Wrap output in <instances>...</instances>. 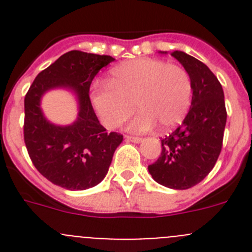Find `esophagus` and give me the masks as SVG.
Listing matches in <instances>:
<instances>
[{
    "instance_id": "obj_1",
    "label": "esophagus",
    "mask_w": 252,
    "mask_h": 252,
    "mask_svg": "<svg viewBox=\"0 0 252 252\" xmlns=\"http://www.w3.org/2000/svg\"><path fill=\"white\" fill-rule=\"evenodd\" d=\"M126 140L131 142H135V144H139V142L142 141L141 137H135V136H126Z\"/></svg>"
}]
</instances>
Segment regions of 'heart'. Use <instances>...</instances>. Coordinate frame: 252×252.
Returning <instances> with one entry per match:
<instances>
[{
    "mask_svg": "<svg viewBox=\"0 0 252 252\" xmlns=\"http://www.w3.org/2000/svg\"><path fill=\"white\" fill-rule=\"evenodd\" d=\"M193 84L183 66L159 59L141 58L112 69L108 86L97 84L91 101L107 128H117L132 115L131 130L149 131L159 125L162 131L177 127L192 103Z\"/></svg>",
    "mask_w": 252,
    "mask_h": 252,
    "instance_id": "obj_1",
    "label": "heart"
}]
</instances>
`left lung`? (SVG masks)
Here are the masks:
<instances>
[{
  "label": "left lung",
  "instance_id": "1",
  "mask_svg": "<svg viewBox=\"0 0 252 252\" xmlns=\"http://www.w3.org/2000/svg\"><path fill=\"white\" fill-rule=\"evenodd\" d=\"M171 57L190 75L192 103L183 124L161 140L159 159L148 169L157 183L188 189L202 182L215 166L222 149L227 112L223 90L211 69L184 51H173Z\"/></svg>",
  "mask_w": 252,
  "mask_h": 252
}]
</instances>
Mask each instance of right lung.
<instances>
[{
  "label": "right lung",
  "mask_w": 252,
  "mask_h": 252,
  "mask_svg": "<svg viewBox=\"0 0 252 252\" xmlns=\"http://www.w3.org/2000/svg\"><path fill=\"white\" fill-rule=\"evenodd\" d=\"M115 58L79 50L68 51L40 72L25 95L24 140L35 168L55 186L84 190L106 177L121 133L106 132L90 99L93 78ZM63 88L75 93L77 120L70 125L51 124L41 110L42 95Z\"/></svg>",
  "instance_id": "obj_1"
}]
</instances>
